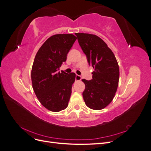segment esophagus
I'll list each match as a JSON object with an SVG mask.
<instances>
[{
  "mask_svg": "<svg viewBox=\"0 0 151 151\" xmlns=\"http://www.w3.org/2000/svg\"><path fill=\"white\" fill-rule=\"evenodd\" d=\"M81 76L79 75H76V81H81Z\"/></svg>",
  "mask_w": 151,
  "mask_h": 151,
  "instance_id": "34e87169",
  "label": "esophagus"
}]
</instances>
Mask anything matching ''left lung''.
Masks as SVG:
<instances>
[{"label":"left lung","mask_w":151,"mask_h":151,"mask_svg":"<svg viewBox=\"0 0 151 151\" xmlns=\"http://www.w3.org/2000/svg\"><path fill=\"white\" fill-rule=\"evenodd\" d=\"M89 64L94 68L93 79L82 81L86 88L83 96L87 106L99 110L106 107L115 97L119 81V66L115 55L98 36L76 33Z\"/></svg>","instance_id":"8db88e82"}]
</instances>
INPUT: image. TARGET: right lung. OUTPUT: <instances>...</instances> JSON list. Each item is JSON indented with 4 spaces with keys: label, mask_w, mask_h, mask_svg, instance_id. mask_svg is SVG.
<instances>
[{
    "label": "right lung",
    "mask_w": 151,
    "mask_h": 151,
    "mask_svg": "<svg viewBox=\"0 0 151 151\" xmlns=\"http://www.w3.org/2000/svg\"><path fill=\"white\" fill-rule=\"evenodd\" d=\"M77 37L72 34L50 36L40 48L31 68L32 86L36 97L48 110L58 112L67 106L76 74L58 72Z\"/></svg>",
    "instance_id": "1"
}]
</instances>
